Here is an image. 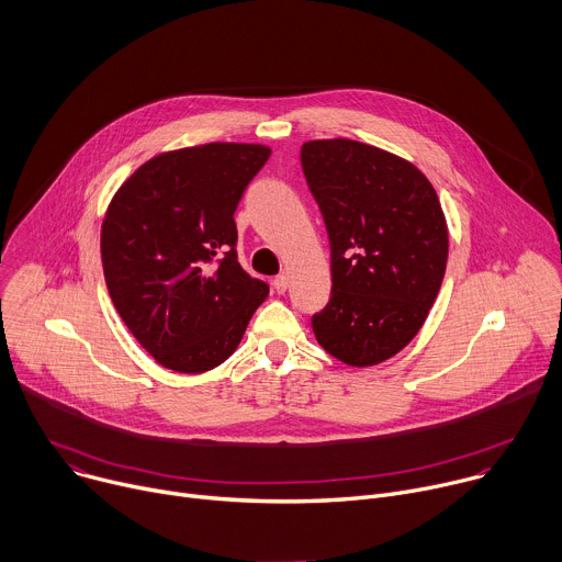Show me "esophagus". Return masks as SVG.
I'll return each mask as SVG.
<instances>
[{
    "label": "esophagus",
    "mask_w": 562,
    "mask_h": 562,
    "mask_svg": "<svg viewBox=\"0 0 562 562\" xmlns=\"http://www.w3.org/2000/svg\"><path fill=\"white\" fill-rule=\"evenodd\" d=\"M271 284H273V289H276L278 293H284V291H286V286H289V278H286L284 273H280V276H276V278H273V282H271Z\"/></svg>",
    "instance_id": "obj_1"
}]
</instances>
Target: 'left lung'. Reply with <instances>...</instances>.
<instances>
[{
    "label": "left lung",
    "mask_w": 562,
    "mask_h": 562,
    "mask_svg": "<svg viewBox=\"0 0 562 562\" xmlns=\"http://www.w3.org/2000/svg\"><path fill=\"white\" fill-rule=\"evenodd\" d=\"M300 161L331 246L316 340L345 366H379L419 334L437 300L448 260L439 196L415 164L361 140H307Z\"/></svg>",
    "instance_id": "1"
}]
</instances>
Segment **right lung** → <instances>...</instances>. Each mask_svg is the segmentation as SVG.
I'll return each mask as SVG.
<instances>
[{
  "label": "right lung",
  "instance_id": "obj_1",
  "mask_svg": "<svg viewBox=\"0 0 562 562\" xmlns=\"http://www.w3.org/2000/svg\"><path fill=\"white\" fill-rule=\"evenodd\" d=\"M269 157L262 143L161 151L110 201L100 228L108 291L132 336L172 372L222 366L269 295L237 262L233 220Z\"/></svg>",
  "mask_w": 562,
  "mask_h": 562
}]
</instances>
